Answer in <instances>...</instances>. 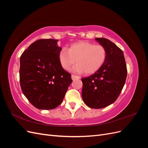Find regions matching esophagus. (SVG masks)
<instances>
[{
    "instance_id": "obj_1",
    "label": "esophagus",
    "mask_w": 148,
    "mask_h": 148,
    "mask_svg": "<svg viewBox=\"0 0 148 148\" xmlns=\"http://www.w3.org/2000/svg\"><path fill=\"white\" fill-rule=\"evenodd\" d=\"M79 78H80V77H79V76L75 75H71V79H72L73 80L77 79H79Z\"/></svg>"
}]
</instances>
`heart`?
Segmentation results:
<instances>
[{
	"label": "heart",
	"instance_id": "1",
	"mask_svg": "<svg viewBox=\"0 0 148 148\" xmlns=\"http://www.w3.org/2000/svg\"><path fill=\"white\" fill-rule=\"evenodd\" d=\"M107 51L101 44L81 41L71 44L69 49L62 48L59 53V59L62 68L69 70L76 62L77 64L71 70L75 73L92 74L104 64Z\"/></svg>",
	"mask_w": 148,
	"mask_h": 148
}]
</instances>
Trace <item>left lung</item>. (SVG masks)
I'll list each match as a JSON object with an SVG mask.
<instances>
[{
  "instance_id": "1",
  "label": "left lung",
  "mask_w": 148,
  "mask_h": 148,
  "mask_svg": "<svg viewBox=\"0 0 148 148\" xmlns=\"http://www.w3.org/2000/svg\"><path fill=\"white\" fill-rule=\"evenodd\" d=\"M104 46L107 57L104 64L96 72L82 78V98L90 108L101 109L114 103L124 86L127 75L123 51L110 40L96 38Z\"/></svg>"
}]
</instances>
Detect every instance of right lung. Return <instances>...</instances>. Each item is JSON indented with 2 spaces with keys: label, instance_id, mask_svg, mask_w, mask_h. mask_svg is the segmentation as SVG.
Segmentation results:
<instances>
[{
  "label": "right lung",
  "instance_id": "add662e5",
  "mask_svg": "<svg viewBox=\"0 0 148 148\" xmlns=\"http://www.w3.org/2000/svg\"><path fill=\"white\" fill-rule=\"evenodd\" d=\"M57 39H41L34 42L20 57V82L22 92L36 108L50 110L63 101L71 74L60 65L62 48Z\"/></svg>",
  "mask_w": 148,
  "mask_h": 148
}]
</instances>
